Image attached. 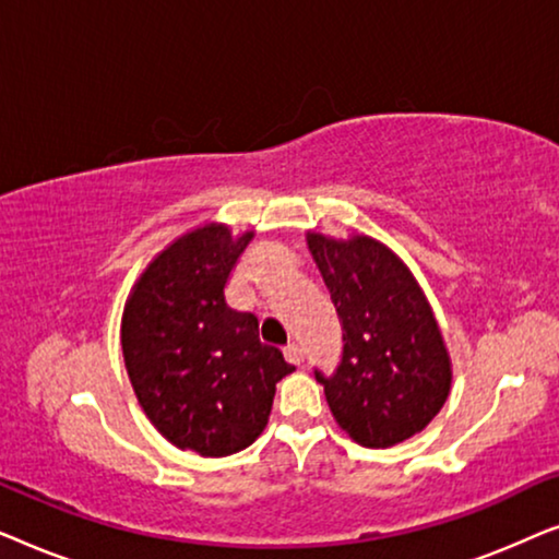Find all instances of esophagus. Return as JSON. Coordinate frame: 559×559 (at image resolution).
Listing matches in <instances>:
<instances>
[{
	"instance_id": "34e87169",
	"label": "esophagus",
	"mask_w": 559,
	"mask_h": 559,
	"mask_svg": "<svg viewBox=\"0 0 559 559\" xmlns=\"http://www.w3.org/2000/svg\"><path fill=\"white\" fill-rule=\"evenodd\" d=\"M285 358L289 364L300 366L302 364V348L297 346V343H289V346H285Z\"/></svg>"
}]
</instances>
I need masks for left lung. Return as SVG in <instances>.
<instances>
[{"instance_id": "8db88e82", "label": "left lung", "mask_w": 559, "mask_h": 559, "mask_svg": "<svg viewBox=\"0 0 559 559\" xmlns=\"http://www.w3.org/2000/svg\"><path fill=\"white\" fill-rule=\"evenodd\" d=\"M343 328L331 377L316 369L335 423L364 448L423 432L450 394L453 366L430 302L407 264L371 236L308 234Z\"/></svg>"}]
</instances>
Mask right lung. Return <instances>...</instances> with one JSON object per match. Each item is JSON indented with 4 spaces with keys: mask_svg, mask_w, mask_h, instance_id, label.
Instances as JSON below:
<instances>
[{
    "mask_svg": "<svg viewBox=\"0 0 559 559\" xmlns=\"http://www.w3.org/2000/svg\"><path fill=\"white\" fill-rule=\"evenodd\" d=\"M254 231L226 224L182 234L147 264L121 318V354L144 415L165 440L203 457L249 448L277 381L295 371L259 341V320L226 305L228 274Z\"/></svg>",
    "mask_w": 559,
    "mask_h": 559,
    "instance_id": "right-lung-1",
    "label": "right lung"
}]
</instances>
